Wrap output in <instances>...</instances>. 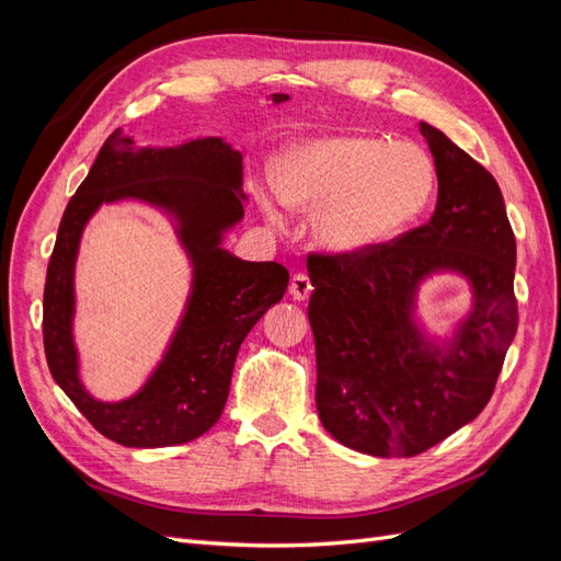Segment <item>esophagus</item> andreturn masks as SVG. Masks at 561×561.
<instances>
[{
  "instance_id": "34e87169",
  "label": "esophagus",
  "mask_w": 561,
  "mask_h": 561,
  "mask_svg": "<svg viewBox=\"0 0 561 561\" xmlns=\"http://www.w3.org/2000/svg\"><path fill=\"white\" fill-rule=\"evenodd\" d=\"M313 293V285H311V278L307 274H295L293 280H290V295L297 299V301H307Z\"/></svg>"
}]
</instances>
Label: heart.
<instances>
[{
  "instance_id": "heart-1",
  "label": "heart",
  "mask_w": 561,
  "mask_h": 561,
  "mask_svg": "<svg viewBox=\"0 0 561 561\" xmlns=\"http://www.w3.org/2000/svg\"><path fill=\"white\" fill-rule=\"evenodd\" d=\"M283 203L316 210L313 239L330 252L358 254L396 241L433 206L437 168L410 140L369 135H318L287 147L276 163ZM280 222L274 198H262Z\"/></svg>"
}]
</instances>
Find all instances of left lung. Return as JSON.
Wrapping results in <instances>:
<instances>
[{
    "mask_svg": "<svg viewBox=\"0 0 561 561\" xmlns=\"http://www.w3.org/2000/svg\"><path fill=\"white\" fill-rule=\"evenodd\" d=\"M419 130L437 168L431 222L375 250L309 260L318 416L336 443L371 456H416L470 423L517 332V245L499 182L443 130ZM443 273L469 283L471 311L435 337L415 301Z\"/></svg>",
    "mask_w": 561,
    "mask_h": 561,
    "instance_id": "8db88e82",
    "label": "left lung"
}]
</instances>
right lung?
I'll return each instance as SVG.
<instances>
[{"label": "right lung", "instance_id": "add662e5", "mask_svg": "<svg viewBox=\"0 0 561 561\" xmlns=\"http://www.w3.org/2000/svg\"><path fill=\"white\" fill-rule=\"evenodd\" d=\"M290 95L274 93L280 105ZM140 199L161 209L193 264V285L162 360L133 397L105 403L80 381L73 342V266L88 219L105 202ZM243 154L225 138L138 147L116 128L70 198L44 285V351L50 375L98 433L124 447H173L208 433L222 416L243 339L276 301L290 274L276 262H245L222 243L243 219Z\"/></svg>", "mask_w": 561, "mask_h": 561}]
</instances>
